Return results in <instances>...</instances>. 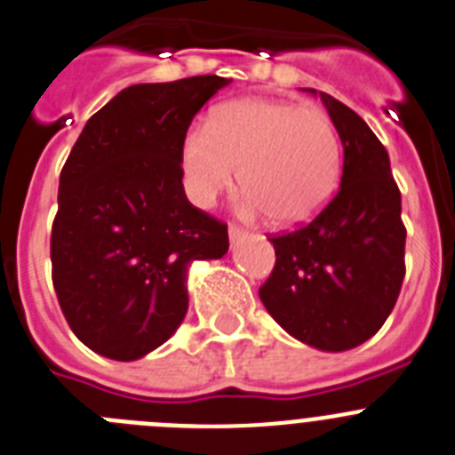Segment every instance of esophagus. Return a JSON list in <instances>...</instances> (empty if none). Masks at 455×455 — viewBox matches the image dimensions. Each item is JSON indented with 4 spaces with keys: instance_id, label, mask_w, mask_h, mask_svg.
Instances as JSON below:
<instances>
[{
    "instance_id": "34e87169",
    "label": "esophagus",
    "mask_w": 455,
    "mask_h": 455,
    "mask_svg": "<svg viewBox=\"0 0 455 455\" xmlns=\"http://www.w3.org/2000/svg\"><path fill=\"white\" fill-rule=\"evenodd\" d=\"M228 235H230V241L232 243H241V241L248 236V232L243 230V228H239V225H230V230H228Z\"/></svg>"
}]
</instances>
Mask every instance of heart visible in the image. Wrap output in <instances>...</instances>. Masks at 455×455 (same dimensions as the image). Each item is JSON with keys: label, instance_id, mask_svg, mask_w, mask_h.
<instances>
[{"label": "heart", "instance_id": "heart-1", "mask_svg": "<svg viewBox=\"0 0 455 455\" xmlns=\"http://www.w3.org/2000/svg\"><path fill=\"white\" fill-rule=\"evenodd\" d=\"M180 162L187 194L198 207L214 205L239 166L245 216L270 214L279 225H299L331 200L343 148L318 108L248 97L216 106L205 131L191 128Z\"/></svg>", "mask_w": 455, "mask_h": 455}]
</instances>
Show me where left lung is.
I'll return each mask as SVG.
<instances>
[{
  "label": "left lung",
  "mask_w": 455,
  "mask_h": 455,
  "mask_svg": "<svg viewBox=\"0 0 455 455\" xmlns=\"http://www.w3.org/2000/svg\"><path fill=\"white\" fill-rule=\"evenodd\" d=\"M318 94L343 141L340 189L309 225L270 236L275 268L259 289L293 339L345 352L372 339L402 291L406 228L388 151L345 103Z\"/></svg>",
  "instance_id": "left-lung-1"
}]
</instances>
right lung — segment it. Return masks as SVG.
Segmentation results:
<instances>
[{"label":"right lung","instance_id":"right-lung-1","mask_svg":"<svg viewBox=\"0 0 455 455\" xmlns=\"http://www.w3.org/2000/svg\"><path fill=\"white\" fill-rule=\"evenodd\" d=\"M232 78L122 90L90 116L60 171L52 277L76 339L115 361L146 356L185 320L191 261L220 259L228 225L187 200L182 140Z\"/></svg>","mask_w":455,"mask_h":455}]
</instances>
